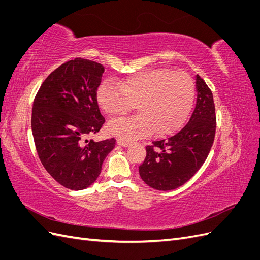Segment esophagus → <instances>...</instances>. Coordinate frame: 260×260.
<instances>
[{
    "label": "esophagus",
    "instance_id": "34e87169",
    "mask_svg": "<svg viewBox=\"0 0 260 260\" xmlns=\"http://www.w3.org/2000/svg\"><path fill=\"white\" fill-rule=\"evenodd\" d=\"M117 144L120 146H123V147H128L130 145L129 142H124V141H121V140H117Z\"/></svg>",
    "mask_w": 260,
    "mask_h": 260
}]
</instances>
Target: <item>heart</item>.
<instances>
[{"mask_svg":"<svg viewBox=\"0 0 260 260\" xmlns=\"http://www.w3.org/2000/svg\"><path fill=\"white\" fill-rule=\"evenodd\" d=\"M196 96L192 78L170 69H152L128 78L121 85L104 81L96 91L99 106L109 117L127 114L138 106L140 116L107 124V133L133 142L157 132L167 136L178 130L190 115Z\"/></svg>","mask_w":260,"mask_h":260,"instance_id":"heart-1","label":"heart"}]
</instances>
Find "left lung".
<instances>
[{"instance_id": "left-lung-1", "label": "left lung", "mask_w": 260, "mask_h": 260, "mask_svg": "<svg viewBox=\"0 0 260 260\" xmlns=\"http://www.w3.org/2000/svg\"><path fill=\"white\" fill-rule=\"evenodd\" d=\"M196 90V106L184 127L172 137L146 146V157L139 172L144 182L156 190H175L187 182L205 162L214 143V98L199 75Z\"/></svg>"}]
</instances>
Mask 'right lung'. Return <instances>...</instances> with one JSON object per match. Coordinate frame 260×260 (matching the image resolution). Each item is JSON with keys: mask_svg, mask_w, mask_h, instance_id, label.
Listing matches in <instances>:
<instances>
[{"mask_svg": "<svg viewBox=\"0 0 260 260\" xmlns=\"http://www.w3.org/2000/svg\"><path fill=\"white\" fill-rule=\"evenodd\" d=\"M104 70L93 60H69L50 74L34 101L31 129L39 158L55 181L74 191L95 182L116 145L114 138L84 141L105 122L96 100Z\"/></svg>", "mask_w": 260, "mask_h": 260, "instance_id": "add662e5", "label": "right lung"}]
</instances>
